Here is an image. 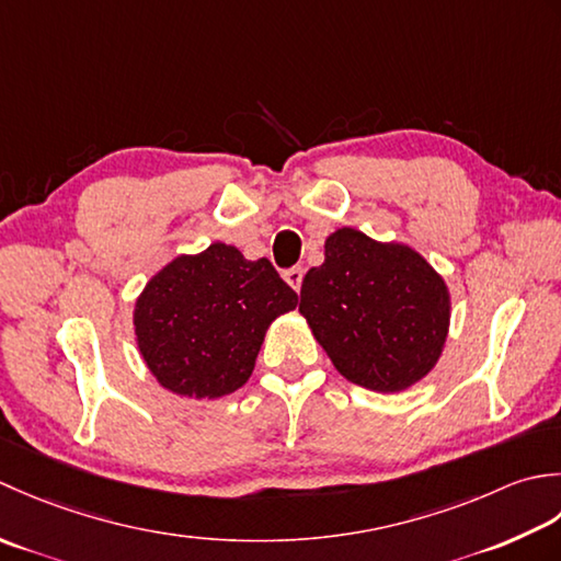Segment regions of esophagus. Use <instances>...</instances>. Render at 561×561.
Returning <instances> with one entry per match:
<instances>
[{"mask_svg": "<svg viewBox=\"0 0 561 561\" xmlns=\"http://www.w3.org/2000/svg\"><path fill=\"white\" fill-rule=\"evenodd\" d=\"M302 276H305V271L300 266H293L283 273L285 283H288L295 293H300V288H302Z\"/></svg>", "mask_w": 561, "mask_h": 561, "instance_id": "34e87169", "label": "esophagus"}]
</instances>
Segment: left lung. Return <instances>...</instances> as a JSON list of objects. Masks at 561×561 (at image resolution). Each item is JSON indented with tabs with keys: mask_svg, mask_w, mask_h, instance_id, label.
Here are the masks:
<instances>
[{
	"mask_svg": "<svg viewBox=\"0 0 561 561\" xmlns=\"http://www.w3.org/2000/svg\"><path fill=\"white\" fill-rule=\"evenodd\" d=\"M300 314L348 382L402 392L443 356L450 290L414 247L339 227L324 242V264L302 280Z\"/></svg>",
	"mask_w": 561,
	"mask_h": 561,
	"instance_id": "obj_1",
	"label": "left lung"
}]
</instances>
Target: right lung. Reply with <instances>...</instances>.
Here are the masks:
<instances>
[{
  "instance_id": "1",
  "label": "right lung",
  "mask_w": 561,
  "mask_h": 561,
  "mask_svg": "<svg viewBox=\"0 0 561 561\" xmlns=\"http://www.w3.org/2000/svg\"><path fill=\"white\" fill-rule=\"evenodd\" d=\"M295 307V290L268 259L213 242L147 280L133 310L135 344L164 390L217 399L249 380L268 327Z\"/></svg>"
}]
</instances>
